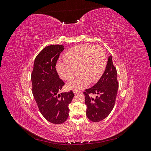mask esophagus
<instances>
[{"label": "esophagus", "instance_id": "1", "mask_svg": "<svg viewBox=\"0 0 151 151\" xmlns=\"http://www.w3.org/2000/svg\"><path fill=\"white\" fill-rule=\"evenodd\" d=\"M73 92H74V93L76 94H77V93H78V92H77V91H73Z\"/></svg>", "mask_w": 151, "mask_h": 151}]
</instances>
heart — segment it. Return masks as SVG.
<instances>
[{
	"label": "heart",
	"instance_id": "1",
	"mask_svg": "<svg viewBox=\"0 0 151 151\" xmlns=\"http://www.w3.org/2000/svg\"><path fill=\"white\" fill-rule=\"evenodd\" d=\"M64 61L57 63V71L62 79L70 81L76 74H80L67 85L68 89L80 91L91 83H95L101 78L106 65V53L99 46L83 44L76 46L64 54Z\"/></svg>",
	"mask_w": 151,
	"mask_h": 151
}]
</instances>
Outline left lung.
Here are the masks:
<instances>
[{
	"mask_svg": "<svg viewBox=\"0 0 151 151\" xmlns=\"http://www.w3.org/2000/svg\"><path fill=\"white\" fill-rule=\"evenodd\" d=\"M118 89L117 71L110 55L101 78L93 87L84 92L86 116L89 120L98 122L109 115L115 106ZM93 94L97 95L95 99L92 97Z\"/></svg>",
	"mask_w": 151,
	"mask_h": 151,
	"instance_id": "8db88e82",
	"label": "left lung"
}]
</instances>
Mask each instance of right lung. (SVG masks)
<instances>
[{"mask_svg": "<svg viewBox=\"0 0 151 151\" xmlns=\"http://www.w3.org/2000/svg\"><path fill=\"white\" fill-rule=\"evenodd\" d=\"M63 45L47 46L35 58L31 73L32 92L39 110L47 121L61 124L68 116V105L74 94L72 91L58 94L65 83L59 78L56 64Z\"/></svg>", "mask_w": 151, "mask_h": 151, "instance_id": "add662e5", "label": "right lung"}]
</instances>
